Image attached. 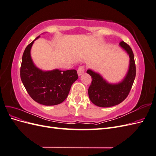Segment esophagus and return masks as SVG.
<instances>
[{
  "mask_svg": "<svg viewBox=\"0 0 156 156\" xmlns=\"http://www.w3.org/2000/svg\"><path fill=\"white\" fill-rule=\"evenodd\" d=\"M84 72V67L83 66H79L78 69H77V73L79 76H81V75H83Z\"/></svg>",
  "mask_w": 156,
  "mask_h": 156,
  "instance_id": "1",
  "label": "esophagus"
}]
</instances>
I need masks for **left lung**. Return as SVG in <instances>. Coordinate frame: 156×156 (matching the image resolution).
Masks as SVG:
<instances>
[{
	"label": "left lung",
	"instance_id": "obj_1",
	"mask_svg": "<svg viewBox=\"0 0 156 156\" xmlns=\"http://www.w3.org/2000/svg\"><path fill=\"white\" fill-rule=\"evenodd\" d=\"M129 57V68L126 76L117 83H110L101 74L88 69L87 73L92 77L88 88V96L94 105L100 107H110L119 105L128 96L136 75L134 55L129 45L124 41L119 44Z\"/></svg>",
	"mask_w": 156,
	"mask_h": 156
}]
</instances>
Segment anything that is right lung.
Listing matches in <instances>:
<instances>
[{"instance_id": "1", "label": "right lung", "mask_w": 156, "mask_h": 156, "mask_svg": "<svg viewBox=\"0 0 156 156\" xmlns=\"http://www.w3.org/2000/svg\"><path fill=\"white\" fill-rule=\"evenodd\" d=\"M40 36L28 45L23 53L20 70L21 81L35 101L44 105H56L66 99L78 75L75 69L44 71L37 68L32 59L30 51L34 41Z\"/></svg>"}]
</instances>
